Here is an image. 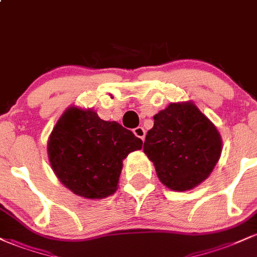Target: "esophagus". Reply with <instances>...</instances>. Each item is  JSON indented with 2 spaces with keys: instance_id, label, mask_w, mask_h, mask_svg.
<instances>
[{
  "instance_id": "esophagus-1",
  "label": "esophagus",
  "mask_w": 257,
  "mask_h": 257,
  "mask_svg": "<svg viewBox=\"0 0 257 257\" xmlns=\"http://www.w3.org/2000/svg\"><path fill=\"white\" fill-rule=\"evenodd\" d=\"M134 134H135V137H138V138H140L141 140H145V135H146V132H145V129L143 128V126H137V128L134 129Z\"/></svg>"
}]
</instances>
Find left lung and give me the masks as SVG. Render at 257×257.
<instances>
[{
	"mask_svg": "<svg viewBox=\"0 0 257 257\" xmlns=\"http://www.w3.org/2000/svg\"><path fill=\"white\" fill-rule=\"evenodd\" d=\"M144 152L162 184L174 191L196 187L210 175L221 155V138L192 102L170 104L155 117Z\"/></svg>",
	"mask_w": 257,
	"mask_h": 257,
	"instance_id": "1",
	"label": "left lung"
}]
</instances>
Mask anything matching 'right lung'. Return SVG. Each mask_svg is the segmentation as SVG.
Wrapping results in <instances>:
<instances>
[{
    "label": "right lung",
    "instance_id": "add662e5",
    "mask_svg": "<svg viewBox=\"0 0 257 257\" xmlns=\"http://www.w3.org/2000/svg\"><path fill=\"white\" fill-rule=\"evenodd\" d=\"M143 140L91 110L70 107L48 141L51 166L69 190L85 198H104L117 190L122 161Z\"/></svg>",
    "mask_w": 257,
    "mask_h": 257
}]
</instances>
